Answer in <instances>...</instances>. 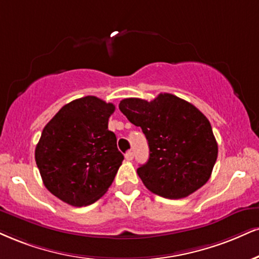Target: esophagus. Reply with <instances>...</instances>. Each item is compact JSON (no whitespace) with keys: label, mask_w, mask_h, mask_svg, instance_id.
<instances>
[{"label":"esophagus","mask_w":259,"mask_h":259,"mask_svg":"<svg viewBox=\"0 0 259 259\" xmlns=\"http://www.w3.org/2000/svg\"><path fill=\"white\" fill-rule=\"evenodd\" d=\"M125 159L127 161H132L134 159V153H133V152H127V153L125 154Z\"/></svg>","instance_id":"1"}]
</instances>
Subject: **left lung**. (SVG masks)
Wrapping results in <instances>:
<instances>
[{
  "label": "left lung",
  "instance_id": "left-lung-1",
  "mask_svg": "<svg viewBox=\"0 0 259 259\" xmlns=\"http://www.w3.org/2000/svg\"><path fill=\"white\" fill-rule=\"evenodd\" d=\"M119 110L148 141L149 158L138 175L149 191L182 199L207 182L219 146L210 121L195 106L164 93L152 101L124 99Z\"/></svg>",
  "mask_w": 259,
  "mask_h": 259
}]
</instances>
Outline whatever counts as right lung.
<instances>
[{"mask_svg":"<svg viewBox=\"0 0 259 259\" xmlns=\"http://www.w3.org/2000/svg\"><path fill=\"white\" fill-rule=\"evenodd\" d=\"M116 107L96 96L65 105L49 120L35 149L46 188L72 206L99 200L113 182L124 157L108 130Z\"/></svg>","mask_w":259,"mask_h":259,"instance_id":"add662e5","label":"right lung"}]
</instances>
